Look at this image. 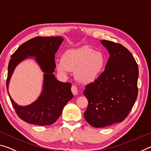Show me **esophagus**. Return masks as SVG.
Returning <instances> with one entry per match:
<instances>
[{"label": "esophagus", "mask_w": 151, "mask_h": 151, "mask_svg": "<svg viewBox=\"0 0 151 151\" xmlns=\"http://www.w3.org/2000/svg\"><path fill=\"white\" fill-rule=\"evenodd\" d=\"M71 91H72V93L73 95H77L78 94V88L76 86L73 85L71 86Z\"/></svg>", "instance_id": "esophagus-1"}]
</instances>
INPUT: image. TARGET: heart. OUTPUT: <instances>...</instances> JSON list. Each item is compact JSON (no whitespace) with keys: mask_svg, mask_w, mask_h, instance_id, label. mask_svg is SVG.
I'll return each mask as SVG.
<instances>
[{"mask_svg":"<svg viewBox=\"0 0 151 151\" xmlns=\"http://www.w3.org/2000/svg\"><path fill=\"white\" fill-rule=\"evenodd\" d=\"M57 71L67 76L69 71H74L79 82L85 84L96 81L103 72L106 65V57L103 52L95 50L89 46L66 50L61 59L57 60Z\"/></svg>","mask_w":151,"mask_h":151,"instance_id":"b5f03b06","label":"heart"}]
</instances>
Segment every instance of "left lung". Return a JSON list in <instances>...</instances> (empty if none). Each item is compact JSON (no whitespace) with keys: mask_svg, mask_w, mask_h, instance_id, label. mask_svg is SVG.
Here are the masks:
<instances>
[{"mask_svg":"<svg viewBox=\"0 0 151 151\" xmlns=\"http://www.w3.org/2000/svg\"><path fill=\"white\" fill-rule=\"evenodd\" d=\"M101 42L109 58L105 71L83 91L88 101L83 116L94 127L124 121L138 96V67L131 52L120 44L105 40Z\"/></svg>","mask_w":151,"mask_h":151,"instance_id":"8db88e82","label":"left lung"}]
</instances>
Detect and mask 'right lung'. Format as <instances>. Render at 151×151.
<instances>
[{
	"instance_id": "add662e5",
	"label": "right lung",
	"mask_w": 151,
	"mask_h": 151,
	"mask_svg": "<svg viewBox=\"0 0 151 151\" xmlns=\"http://www.w3.org/2000/svg\"><path fill=\"white\" fill-rule=\"evenodd\" d=\"M63 38L61 36H37L25 42L11 55L8 66L6 89L9 98L17 115L24 122L38 126H50L58 119L65 105L73 98L71 83L57 80L54 74L56 68L55 54ZM30 56L36 61L44 73L43 91L34 103L20 106L13 101L8 91V83L16 66Z\"/></svg>"
}]
</instances>
